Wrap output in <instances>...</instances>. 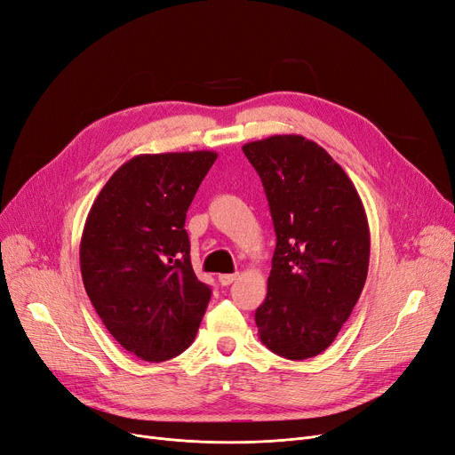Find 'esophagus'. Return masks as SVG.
<instances>
[{
  "label": "esophagus",
  "instance_id": "34e87169",
  "mask_svg": "<svg viewBox=\"0 0 455 455\" xmlns=\"http://www.w3.org/2000/svg\"><path fill=\"white\" fill-rule=\"evenodd\" d=\"M235 279H238V273H223V275H220V283H221V286H228V284H232Z\"/></svg>",
  "mask_w": 455,
  "mask_h": 455
}]
</instances>
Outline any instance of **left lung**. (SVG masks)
Instances as JSON below:
<instances>
[{"label": "left lung", "mask_w": 455, "mask_h": 455, "mask_svg": "<svg viewBox=\"0 0 455 455\" xmlns=\"http://www.w3.org/2000/svg\"><path fill=\"white\" fill-rule=\"evenodd\" d=\"M259 172L276 235L266 301L254 322L262 344L290 361L325 351L361 298L370 228L344 169L303 135L243 145Z\"/></svg>", "instance_id": "left-lung-1"}]
</instances>
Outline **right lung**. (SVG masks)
I'll list each match as a JSON object with an SVG mask.
<instances>
[{"mask_svg":"<svg viewBox=\"0 0 455 455\" xmlns=\"http://www.w3.org/2000/svg\"><path fill=\"white\" fill-rule=\"evenodd\" d=\"M217 160L210 150L140 154L94 199L82 234L85 291L113 339L148 363L195 340L212 290L196 279L184 228Z\"/></svg>","mask_w":455,"mask_h":455,"instance_id":"obj_1","label":"right lung"}]
</instances>
